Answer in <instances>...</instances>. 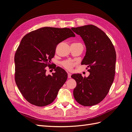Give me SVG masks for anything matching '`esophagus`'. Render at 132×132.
Here are the masks:
<instances>
[{"label":"esophagus","mask_w":132,"mask_h":132,"mask_svg":"<svg viewBox=\"0 0 132 132\" xmlns=\"http://www.w3.org/2000/svg\"><path fill=\"white\" fill-rule=\"evenodd\" d=\"M71 74H70V73H68V78H71Z\"/></svg>","instance_id":"obj_1"}]
</instances>
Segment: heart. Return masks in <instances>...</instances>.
I'll return each mask as SVG.
<instances>
[{"label": "heart", "instance_id": "obj_1", "mask_svg": "<svg viewBox=\"0 0 132 132\" xmlns=\"http://www.w3.org/2000/svg\"><path fill=\"white\" fill-rule=\"evenodd\" d=\"M62 65L67 69L71 70H72L73 67L74 66V63L69 61H65L62 62Z\"/></svg>", "mask_w": 132, "mask_h": 132}]
</instances>
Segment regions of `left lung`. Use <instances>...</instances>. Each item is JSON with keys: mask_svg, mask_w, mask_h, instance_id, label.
<instances>
[{"mask_svg": "<svg viewBox=\"0 0 132 132\" xmlns=\"http://www.w3.org/2000/svg\"><path fill=\"white\" fill-rule=\"evenodd\" d=\"M71 29L84 42L86 51L81 64L87 65L90 72L88 77L81 74L71 76L77 82L74 97L82 106H94L105 98L113 82L116 51L109 37L96 26L88 25Z\"/></svg>", "mask_w": 132, "mask_h": 132, "instance_id": "obj_1", "label": "left lung"}]
</instances>
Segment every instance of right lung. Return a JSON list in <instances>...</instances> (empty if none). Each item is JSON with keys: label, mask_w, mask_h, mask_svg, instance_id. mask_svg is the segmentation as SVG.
I'll list each match as a JSON object with an SVG mask.
<instances>
[{"label": "right lung", "mask_w": 132, "mask_h": 132, "mask_svg": "<svg viewBox=\"0 0 132 132\" xmlns=\"http://www.w3.org/2000/svg\"><path fill=\"white\" fill-rule=\"evenodd\" d=\"M75 36L69 28L44 27L22 38L15 54V80L23 97L31 104L45 106L56 98L67 73L57 67L52 75H46V67L51 65L58 44Z\"/></svg>", "instance_id": "right-lung-1"}]
</instances>
